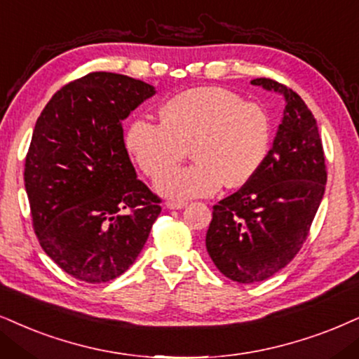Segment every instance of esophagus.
Instances as JSON below:
<instances>
[{"label": "esophagus", "instance_id": "1", "mask_svg": "<svg viewBox=\"0 0 359 359\" xmlns=\"http://www.w3.org/2000/svg\"><path fill=\"white\" fill-rule=\"evenodd\" d=\"M187 203L185 202H175V201H167L165 202V207L170 208V210H180V208H184Z\"/></svg>", "mask_w": 359, "mask_h": 359}]
</instances>
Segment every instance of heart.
Here are the masks:
<instances>
[{"label": "heart", "instance_id": "1", "mask_svg": "<svg viewBox=\"0 0 359 359\" xmlns=\"http://www.w3.org/2000/svg\"><path fill=\"white\" fill-rule=\"evenodd\" d=\"M161 121L139 117L127 127L126 146L156 190L174 201L208 197L225 184L238 189L265 164L271 122L260 104L224 88H195L161 107ZM191 149L192 166L170 170Z\"/></svg>", "mask_w": 359, "mask_h": 359}]
</instances>
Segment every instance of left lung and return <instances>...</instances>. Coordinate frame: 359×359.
Instances as JSON below:
<instances>
[{"mask_svg":"<svg viewBox=\"0 0 359 359\" xmlns=\"http://www.w3.org/2000/svg\"><path fill=\"white\" fill-rule=\"evenodd\" d=\"M252 84L280 93L287 106L262 169L213 205L207 252L217 269L238 283L270 278L293 260L326 185L323 144L303 99L273 79L258 78Z\"/></svg>","mask_w":359,"mask_h":359,"instance_id":"obj_1","label":"left lung"}]
</instances>
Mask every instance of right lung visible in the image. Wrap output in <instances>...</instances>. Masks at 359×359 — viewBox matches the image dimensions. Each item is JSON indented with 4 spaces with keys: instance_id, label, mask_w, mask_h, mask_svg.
Instances as JSON below:
<instances>
[{
    "instance_id": "add662e5",
    "label": "right lung",
    "mask_w": 359,
    "mask_h": 359,
    "mask_svg": "<svg viewBox=\"0 0 359 359\" xmlns=\"http://www.w3.org/2000/svg\"><path fill=\"white\" fill-rule=\"evenodd\" d=\"M156 88L90 72L51 97L36 121L25 187L39 245L67 275L106 283L146 245L161 198L140 182L122 121Z\"/></svg>"
}]
</instances>
